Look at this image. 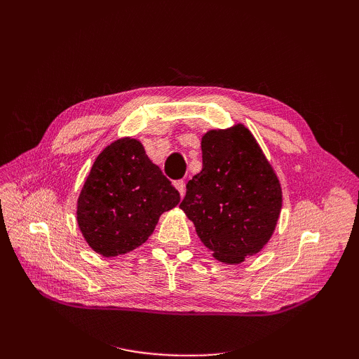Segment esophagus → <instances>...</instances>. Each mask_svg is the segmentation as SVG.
<instances>
[{"label": "esophagus", "mask_w": 359, "mask_h": 359, "mask_svg": "<svg viewBox=\"0 0 359 359\" xmlns=\"http://www.w3.org/2000/svg\"><path fill=\"white\" fill-rule=\"evenodd\" d=\"M175 187L180 191L181 198H184V194H186V182H184L182 180H178V181H175Z\"/></svg>", "instance_id": "1"}]
</instances>
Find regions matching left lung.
<instances>
[{"label": "left lung", "instance_id": "left-lung-1", "mask_svg": "<svg viewBox=\"0 0 359 359\" xmlns=\"http://www.w3.org/2000/svg\"><path fill=\"white\" fill-rule=\"evenodd\" d=\"M201 148L202 170L189 181L180 208L217 260L238 265L273 236L283 205L281 184L241 123L208 130Z\"/></svg>", "mask_w": 359, "mask_h": 359}]
</instances>
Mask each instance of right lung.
<instances>
[{
	"label": "right lung",
	"instance_id": "obj_1",
	"mask_svg": "<svg viewBox=\"0 0 359 359\" xmlns=\"http://www.w3.org/2000/svg\"><path fill=\"white\" fill-rule=\"evenodd\" d=\"M180 193L149 160L139 139L121 137L97 156L78 198L76 220L86 244L104 257L126 255L154 232Z\"/></svg>",
	"mask_w": 359,
	"mask_h": 359
}]
</instances>
